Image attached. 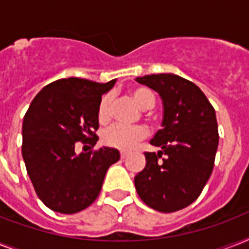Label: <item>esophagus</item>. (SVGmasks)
Instances as JSON below:
<instances>
[{"label": "esophagus", "instance_id": "1", "mask_svg": "<svg viewBox=\"0 0 249 249\" xmlns=\"http://www.w3.org/2000/svg\"><path fill=\"white\" fill-rule=\"evenodd\" d=\"M126 156H128V152H126V151H120V158H121V159H125Z\"/></svg>", "mask_w": 249, "mask_h": 249}]
</instances>
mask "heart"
<instances>
[{"label": "heart", "mask_w": 249, "mask_h": 249, "mask_svg": "<svg viewBox=\"0 0 249 249\" xmlns=\"http://www.w3.org/2000/svg\"><path fill=\"white\" fill-rule=\"evenodd\" d=\"M129 95L136 101L142 108H151L155 105V93L146 86H134L129 89ZM97 119L99 124L105 125L111 120V95L105 94L99 101L97 109ZM147 137V129L143 125H120L115 124L109 126L102 134V141L106 146L119 148V150H130L138 142Z\"/></svg>", "instance_id": "heart-1"}]
</instances>
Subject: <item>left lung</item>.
I'll return each mask as SVG.
<instances>
[{"instance_id": "1", "label": "left lung", "mask_w": 249, "mask_h": 249, "mask_svg": "<svg viewBox=\"0 0 249 249\" xmlns=\"http://www.w3.org/2000/svg\"><path fill=\"white\" fill-rule=\"evenodd\" d=\"M156 90L164 103L163 128L144 152L146 166L134 178L141 199L163 213L177 212L196 200L211 177L218 147L216 112L194 83L173 73L137 77Z\"/></svg>"}]
</instances>
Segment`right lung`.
<instances>
[{
	"instance_id": "obj_1",
	"label": "right lung",
	"mask_w": 249,
	"mask_h": 249,
	"mask_svg": "<svg viewBox=\"0 0 249 249\" xmlns=\"http://www.w3.org/2000/svg\"><path fill=\"white\" fill-rule=\"evenodd\" d=\"M113 84L56 80L37 94L25 112L21 154L37 196L52 211L72 214L93 204L107 169L120 159L115 148L94 150L98 105ZM77 142L88 144L89 151L76 154Z\"/></svg>"
}]
</instances>
